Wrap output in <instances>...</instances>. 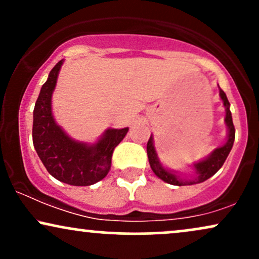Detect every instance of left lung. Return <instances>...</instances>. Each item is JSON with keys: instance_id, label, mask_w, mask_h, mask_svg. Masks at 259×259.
<instances>
[{"instance_id": "obj_1", "label": "left lung", "mask_w": 259, "mask_h": 259, "mask_svg": "<svg viewBox=\"0 0 259 259\" xmlns=\"http://www.w3.org/2000/svg\"><path fill=\"white\" fill-rule=\"evenodd\" d=\"M219 96H221L223 105L225 107V124H227L228 126L227 142H225L223 146L212 151L206 158L200 160V162L194 163L196 175L192 179H185V178L180 177L178 171L170 170V169L163 167L162 163L159 162L158 156H157L156 148H154L153 136L151 135V138L147 142L148 162H150L151 169L153 170V173L156 174L160 180L165 181V183L170 184V185H194V184L203 183V181L209 179V178L213 177V175L222 168V165L224 164L225 159H227L231 148H233L235 140V127L233 124V117H231L230 112V103H229L227 95H225V92L223 91L222 89H219Z\"/></svg>"}]
</instances>
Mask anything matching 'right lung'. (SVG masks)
Listing matches in <instances>:
<instances>
[{
    "label": "right lung",
    "mask_w": 259,
    "mask_h": 259,
    "mask_svg": "<svg viewBox=\"0 0 259 259\" xmlns=\"http://www.w3.org/2000/svg\"><path fill=\"white\" fill-rule=\"evenodd\" d=\"M63 59L50 72L34 108L32 142L37 156L53 178L73 186H90L108 174L114 148L129 127L107 129L95 144L80 142L67 135L52 114V94Z\"/></svg>",
    "instance_id": "add662e5"
}]
</instances>
